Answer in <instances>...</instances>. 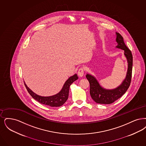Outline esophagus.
<instances>
[{
  "label": "esophagus",
  "mask_w": 146,
  "mask_h": 146,
  "mask_svg": "<svg viewBox=\"0 0 146 146\" xmlns=\"http://www.w3.org/2000/svg\"><path fill=\"white\" fill-rule=\"evenodd\" d=\"M84 69L82 67H81L79 69L78 74L80 77H82V76H84Z\"/></svg>",
  "instance_id": "esophagus-1"
}]
</instances>
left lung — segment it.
Instances as JSON below:
<instances>
[{"mask_svg": "<svg viewBox=\"0 0 146 146\" xmlns=\"http://www.w3.org/2000/svg\"><path fill=\"white\" fill-rule=\"evenodd\" d=\"M116 40L117 43V46L116 47L124 51V55L128 63L127 75L122 83L119 86L114 89L107 90L102 88L99 85V82L94 76L87 74L86 77L90 85V95L97 103L109 104L113 103L125 93L130 85L133 69V55L130 50L125 44L122 35L117 33H116Z\"/></svg>", "mask_w": 146, "mask_h": 146, "instance_id": "obj_1", "label": "left lung"}]
</instances>
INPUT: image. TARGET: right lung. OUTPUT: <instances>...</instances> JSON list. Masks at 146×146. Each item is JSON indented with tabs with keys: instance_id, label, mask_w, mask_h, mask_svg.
<instances>
[{
	"instance_id": "obj_1",
	"label": "right lung",
	"mask_w": 146,
	"mask_h": 146,
	"mask_svg": "<svg viewBox=\"0 0 146 146\" xmlns=\"http://www.w3.org/2000/svg\"><path fill=\"white\" fill-rule=\"evenodd\" d=\"M78 79V76L76 74L74 76H70L67 79V80L65 82L63 88L58 94L49 97H42L37 95L34 92H33L27 86L25 82L24 85L31 96L34 99L36 100L41 104L48 105L51 107H58L62 106L67 101L68 98L69 90L70 85Z\"/></svg>"
}]
</instances>
